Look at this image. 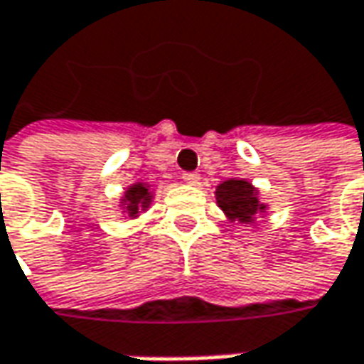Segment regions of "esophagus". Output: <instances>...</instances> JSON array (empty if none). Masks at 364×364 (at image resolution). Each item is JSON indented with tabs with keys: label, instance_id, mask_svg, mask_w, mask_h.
<instances>
[{
	"label": "esophagus",
	"instance_id": "34e87169",
	"mask_svg": "<svg viewBox=\"0 0 364 364\" xmlns=\"http://www.w3.org/2000/svg\"><path fill=\"white\" fill-rule=\"evenodd\" d=\"M182 180H184L186 184H191V186H196V184H198V180H200V173L184 172L182 173Z\"/></svg>",
	"mask_w": 364,
	"mask_h": 364
}]
</instances>
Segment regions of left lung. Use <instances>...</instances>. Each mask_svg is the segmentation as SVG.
I'll use <instances>...</instances> for the list:
<instances>
[{"label": "left lung", "instance_id": "1", "mask_svg": "<svg viewBox=\"0 0 364 364\" xmlns=\"http://www.w3.org/2000/svg\"><path fill=\"white\" fill-rule=\"evenodd\" d=\"M215 196L217 205L229 221H240L244 225H252L258 215L268 210V205L260 203L258 188L244 178H229L221 182L215 191Z\"/></svg>", "mask_w": 364, "mask_h": 364}]
</instances>
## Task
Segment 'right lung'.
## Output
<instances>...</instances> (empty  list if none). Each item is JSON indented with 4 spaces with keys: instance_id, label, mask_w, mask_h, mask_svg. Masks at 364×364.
Returning <instances> with one entry per match:
<instances>
[{
    "instance_id": "obj_1",
    "label": "right lung",
    "mask_w": 364,
    "mask_h": 364,
    "mask_svg": "<svg viewBox=\"0 0 364 364\" xmlns=\"http://www.w3.org/2000/svg\"><path fill=\"white\" fill-rule=\"evenodd\" d=\"M154 200V191H151V184L147 182H135L131 184L127 191H124V196L120 198V209H122V215L135 219L139 217V213L149 209Z\"/></svg>"
}]
</instances>
